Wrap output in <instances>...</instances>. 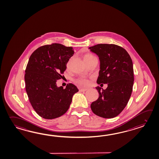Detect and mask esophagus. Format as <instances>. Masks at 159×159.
Listing matches in <instances>:
<instances>
[{
  "label": "esophagus",
  "mask_w": 159,
  "mask_h": 159,
  "mask_svg": "<svg viewBox=\"0 0 159 159\" xmlns=\"http://www.w3.org/2000/svg\"><path fill=\"white\" fill-rule=\"evenodd\" d=\"M87 90V88H80V89H79V91L80 92H85V91H86Z\"/></svg>",
  "instance_id": "obj_1"
}]
</instances>
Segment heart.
<instances>
[{
  "label": "heart",
  "mask_w": 159,
  "mask_h": 159,
  "mask_svg": "<svg viewBox=\"0 0 159 159\" xmlns=\"http://www.w3.org/2000/svg\"><path fill=\"white\" fill-rule=\"evenodd\" d=\"M94 57H95L92 55H87L84 57L85 61L89 60ZM75 83L76 84L78 85L80 87H85V86H87L89 84V81L88 79L83 78H79L78 79H76L75 80Z\"/></svg>",
  "instance_id": "heart-1"
}]
</instances>
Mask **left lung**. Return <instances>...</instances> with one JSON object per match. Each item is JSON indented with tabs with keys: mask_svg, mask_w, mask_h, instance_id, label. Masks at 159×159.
<instances>
[{
	"mask_svg": "<svg viewBox=\"0 0 159 159\" xmlns=\"http://www.w3.org/2000/svg\"><path fill=\"white\" fill-rule=\"evenodd\" d=\"M89 49L100 62L98 84H108L106 89L96 87L99 98L92 102L91 110L99 116L113 118L122 112L131 97L134 81L132 61L127 51L116 44H99Z\"/></svg>",
	"mask_w": 159,
	"mask_h": 159,
	"instance_id": "8db88e82",
	"label": "left lung"
}]
</instances>
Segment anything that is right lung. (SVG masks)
I'll list each match as a JSON object with an SVG mask.
<instances>
[{
  "label": "right lung",
  "instance_id": "right-lung-1",
  "mask_svg": "<svg viewBox=\"0 0 159 159\" xmlns=\"http://www.w3.org/2000/svg\"><path fill=\"white\" fill-rule=\"evenodd\" d=\"M74 54L72 47L52 43L40 47L30 57L25 70V90L33 108L44 119L62 116L68 110L73 95L79 91L72 83L65 89L57 85Z\"/></svg>",
  "mask_w": 159,
  "mask_h": 159
}]
</instances>
